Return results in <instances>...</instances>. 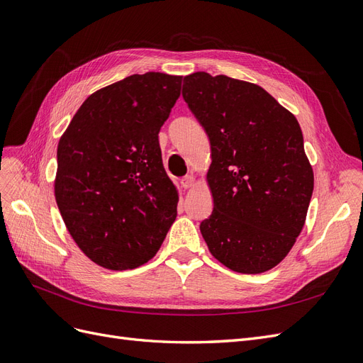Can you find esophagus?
<instances>
[{
  "label": "esophagus",
  "instance_id": "esophagus-1",
  "mask_svg": "<svg viewBox=\"0 0 363 363\" xmlns=\"http://www.w3.org/2000/svg\"><path fill=\"white\" fill-rule=\"evenodd\" d=\"M193 184H194V177H193V174H186V177H184L181 179L182 189H190V186H193Z\"/></svg>",
  "mask_w": 363,
  "mask_h": 363
}]
</instances>
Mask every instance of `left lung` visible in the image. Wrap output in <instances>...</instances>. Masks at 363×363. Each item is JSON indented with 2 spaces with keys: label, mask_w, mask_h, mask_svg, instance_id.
<instances>
[{
  "label": "left lung",
  "mask_w": 363,
  "mask_h": 363,
  "mask_svg": "<svg viewBox=\"0 0 363 363\" xmlns=\"http://www.w3.org/2000/svg\"><path fill=\"white\" fill-rule=\"evenodd\" d=\"M182 96L211 145L214 208L201 223L209 252L233 272L270 270L300 235L313 191L297 119L262 87L226 75H186Z\"/></svg>",
  "instance_id": "obj_1"
}]
</instances>
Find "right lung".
<instances>
[{
	"label": "right lung",
	"mask_w": 363,
	"mask_h": 363,
	"mask_svg": "<svg viewBox=\"0 0 363 363\" xmlns=\"http://www.w3.org/2000/svg\"><path fill=\"white\" fill-rule=\"evenodd\" d=\"M181 79L146 72L95 91L58 143L57 206L78 247L108 270L154 258L177 218L158 133Z\"/></svg>",
	"instance_id": "1"
}]
</instances>
